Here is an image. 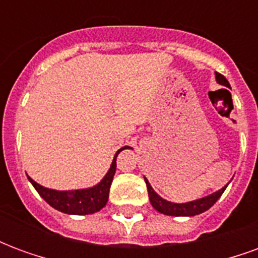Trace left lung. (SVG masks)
I'll list each match as a JSON object with an SVG mask.
<instances>
[{"instance_id":"obj_1","label":"left lung","mask_w":258,"mask_h":258,"mask_svg":"<svg viewBox=\"0 0 258 258\" xmlns=\"http://www.w3.org/2000/svg\"><path fill=\"white\" fill-rule=\"evenodd\" d=\"M216 80L218 84L225 85L228 88L229 87V83L228 80L220 73H216ZM146 188H148V194H149V200H151V205L156 209L159 213L162 214H166V216H174V217H192L198 216L200 213H205L206 210H209L211 206L216 203L217 200L220 199V196L224 194V190L228 186V184L221 188L220 190H217L214 194L209 195V196H205L202 199L192 200V202H186V203H173V202H168V200L163 199L162 196L153 190V188L149 184V181L145 178Z\"/></svg>"}]
</instances>
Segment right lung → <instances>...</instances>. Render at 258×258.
Returning a JSON list of instances; mask_svg holds the SVG:
<instances>
[{
    "label": "right lung",
    "mask_w": 258,
    "mask_h": 258,
    "mask_svg": "<svg viewBox=\"0 0 258 258\" xmlns=\"http://www.w3.org/2000/svg\"><path fill=\"white\" fill-rule=\"evenodd\" d=\"M123 149H127V146L118 149L117 153L114 155V159H113L106 175L101 179V182H98L92 188L74 190H55L37 184L36 181H33L29 175H27V178L42 199L45 200L49 206H52L53 209L66 213V214H74V216L92 214V213H96L106 206L110 185H112L113 177L116 173V157Z\"/></svg>",
    "instance_id": "right-lung-1"
}]
</instances>
